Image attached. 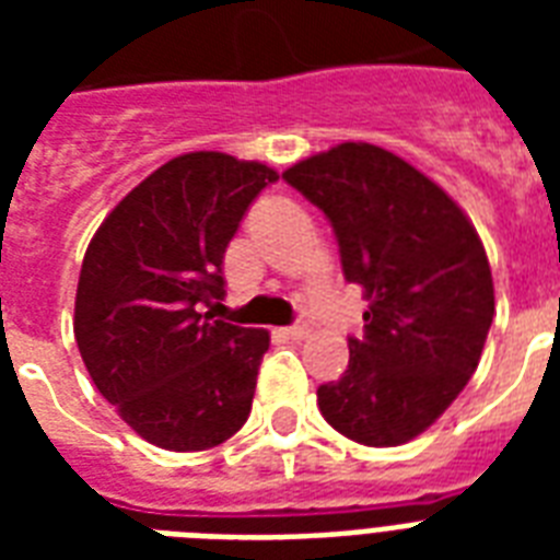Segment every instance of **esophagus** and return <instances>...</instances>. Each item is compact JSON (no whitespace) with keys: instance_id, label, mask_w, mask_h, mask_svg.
<instances>
[{"instance_id":"34e87169","label":"esophagus","mask_w":560,"mask_h":560,"mask_svg":"<svg viewBox=\"0 0 560 560\" xmlns=\"http://www.w3.org/2000/svg\"><path fill=\"white\" fill-rule=\"evenodd\" d=\"M281 334H284V337H290V340H305V337H307V325L305 323L288 325V328H281Z\"/></svg>"}]
</instances>
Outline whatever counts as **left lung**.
Returning <instances> with one entry per match:
<instances>
[{
	"mask_svg": "<svg viewBox=\"0 0 560 560\" xmlns=\"http://www.w3.org/2000/svg\"><path fill=\"white\" fill-rule=\"evenodd\" d=\"M281 177L331 220L342 276L369 302L349 369L316 389L319 412L351 442H409L479 366L494 319L486 246L433 179L377 144L342 142Z\"/></svg>",
	"mask_w": 560,
	"mask_h": 560,
	"instance_id": "left-lung-1",
	"label": "left lung"
}]
</instances>
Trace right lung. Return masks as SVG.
<instances>
[{
  "mask_svg": "<svg viewBox=\"0 0 560 560\" xmlns=\"http://www.w3.org/2000/svg\"><path fill=\"white\" fill-rule=\"evenodd\" d=\"M279 174L218 151L183 153L142 179L92 235L74 340L98 392L165 451H209L249 418L270 334L211 319L223 255Z\"/></svg>",
  "mask_w": 560,
  "mask_h": 560,
  "instance_id": "obj_1",
  "label": "right lung"
}]
</instances>
